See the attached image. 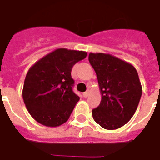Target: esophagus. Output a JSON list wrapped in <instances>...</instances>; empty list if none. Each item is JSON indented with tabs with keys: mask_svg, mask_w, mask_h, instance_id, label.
<instances>
[{
	"mask_svg": "<svg viewBox=\"0 0 160 160\" xmlns=\"http://www.w3.org/2000/svg\"><path fill=\"white\" fill-rule=\"evenodd\" d=\"M90 93H91L90 90H87V92H84L83 96L85 98H87V97H88V96H89V95H90Z\"/></svg>",
	"mask_w": 160,
	"mask_h": 160,
	"instance_id": "esophagus-1",
	"label": "esophagus"
}]
</instances>
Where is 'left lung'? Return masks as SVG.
I'll use <instances>...</instances> for the list:
<instances>
[{
  "instance_id": "1",
  "label": "left lung",
  "mask_w": 160,
  "mask_h": 160,
  "mask_svg": "<svg viewBox=\"0 0 160 160\" xmlns=\"http://www.w3.org/2000/svg\"><path fill=\"white\" fill-rule=\"evenodd\" d=\"M88 59L102 94L100 104L92 110L94 121L109 130L122 127L134 116L142 93L137 71L110 54L90 53Z\"/></svg>"
}]
</instances>
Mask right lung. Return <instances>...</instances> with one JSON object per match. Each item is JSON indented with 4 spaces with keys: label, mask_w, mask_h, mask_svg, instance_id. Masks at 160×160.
<instances>
[{
    "label": "right lung",
    "mask_w": 160,
    "mask_h": 160,
    "mask_svg": "<svg viewBox=\"0 0 160 160\" xmlns=\"http://www.w3.org/2000/svg\"><path fill=\"white\" fill-rule=\"evenodd\" d=\"M85 51L57 49L38 61L27 72L22 96L31 116L47 127L68 120L80 98L73 92V65L87 57Z\"/></svg>",
    "instance_id": "right-lung-1"
}]
</instances>
